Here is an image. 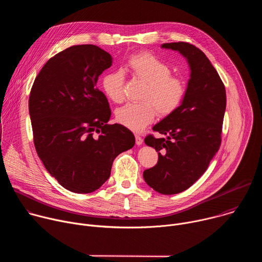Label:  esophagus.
I'll return each instance as SVG.
<instances>
[{"instance_id":"esophagus-1","label":"esophagus","mask_w":262,"mask_h":262,"mask_svg":"<svg viewBox=\"0 0 262 262\" xmlns=\"http://www.w3.org/2000/svg\"><path fill=\"white\" fill-rule=\"evenodd\" d=\"M135 138H136V144H137V145H141V144L143 143V139H142V137H141V136L136 135V136H135Z\"/></svg>"}]
</instances>
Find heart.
Wrapping results in <instances>:
<instances>
[{"label": "heart", "instance_id": "heart-1", "mask_svg": "<svg viewBox=\"0 0 262 262\" xmlns=\"http://www.w3.org/2000/svg\"><path fill=\"white\" fill-rule=\"evenodd\" d=\"M126 68L134 77L147 83L140 103H127L116 111L117 121L134 130L140 132L151 123L157 111L162 116L174 112L183 100L185 84L171 76L170 66L151 53L142 52L130 56ZM104 94L114 102H121L124 97V74L121 70L106 72L101 79Z\"/></svg>", "mask_w": 262, "mask_h": 262}]
</instances>
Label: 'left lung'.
Wrapping results in <instances>:
<instances>
[{
    "mask_svg": "<svg viewBox=\"0 0 262 262\" xmlns=\"http://www.w3.org/2000/svg\"><path fill=\"white\" fill-rule=\"evenodd\" d=\"M178 52L190 66V80L180 105L152 129L167 138L149 135L145 144L154 147L158 164L144 171L146 183L164 195L189 189L206 171L221 145L226 108V91L205 54L188 42L162 45Z\"/></svg>",
    "mask_w": 262,
    "mask_h": 262,
    "instance_id": "8db88e82",
    "label": "left lung"
}]
</instances>
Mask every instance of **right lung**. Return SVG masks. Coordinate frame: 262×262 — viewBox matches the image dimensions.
<instances>
[{
  "instance_id": "obj_1",
  "label": "right lung",
  "mask_w": 262,
  "mask_h": 262,
  "mask_svg": "<svg viewBox=\"0 0 262 262\" xmlns=\"http://www.w3.org/2000/svg\"><path fill=\"white\" fill-rule=\"evenodd\" d=\"M112 56L93 45L70 47L36 77L29 113L37 155L66 190L88 194L107 180L114 160L135 145L125 126L107 124L111 108L96 87Z\"/></svg>"
}]
</instances>
